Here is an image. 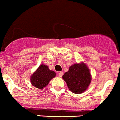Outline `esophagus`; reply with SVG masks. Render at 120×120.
<instances>
[{
    "instance_id": "1",
    "label": "esophagus",
    "mask_w": 120,
    "mask_h": 120,
    "mask_svg": "<svg viewBox=\"0 0 120 120\" xmlns=\"http://www.w3.org/2000/svg\"><path fill=\"white\" fill-rule=\"evenodd\" d=\"M63 74H64V73H63V72H59V73H58V76H60V77H62V76Z\"/></svg>"
}]
</instances>
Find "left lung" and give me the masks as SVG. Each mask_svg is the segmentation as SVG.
<instances>
[{"label":"left lung","instance_id":"obj_1","mask_svg":"<svg viewBox=\"0 0 120 120\" xmlns=\"http://www.w3.org/2000/svg\"><path fill=\"white\" fill-rule=\"evenodd\" d=\"M62 79L66 83L71 92L80 94L89 87L92 81V76L87 65L80 62L71 65L69 71L62 76Z\"/></svg>","mask_w":120,"mask_h":120}]
</instances>
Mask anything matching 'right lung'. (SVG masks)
I'll return each mask as SVG.
<instances>
[{
    "label": "right lung",
    "mask_w": 120,
    "mask_h": 120,
    "mask_svg": "<svg viewBox=\"0 0 120 120\" xmlns=\"http://www.w3.org/2000/svg\"><path fill=\"white\" fill-rule=\"evenodd\" d=\"M55 76L56 73L54 71L50 70L47 65L42 64L31 76V83L36 88L42 90Z\"/></svg>",
    "instance_id": "right-lung-1"
}]
</instances>
